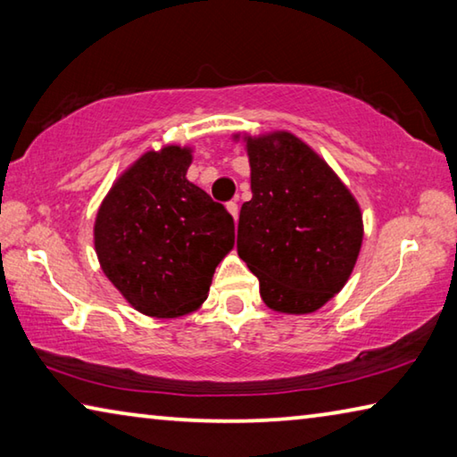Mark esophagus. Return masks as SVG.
Here are the masks:
<instances>
[{
	"mask_svg": "<svg viewBox=\"0 0 457 457\" xmlns=\"http://www.w3.org/2000/svg\"><path fill=\"white\" fill-rule=\"evenodd\" d=\"M228 212H229L231 215H234V220L237 221V218H239V207H237L236 201H229V204H228Z\"/></svg>",
	"mask_w": 457,
	"mask_h": 457,
	"instance_id": "1",
	"label": "esophagus"
}]
</instances>
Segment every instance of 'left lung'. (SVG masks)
Masks as SVG:
<instances>
[{
    "label": "left lung",
    "mask_w": 457,
    "mask_h": 457,
    "mask_svg": "<svg viewBox=\"0 0 457 457\" xmlns=\"http://www.w3.org/2000/svg\"><path fill=\"white\" fill-rule=\"evenodd\" d=\"M252 199L237 253L278 312L319 311L345 282L362 242L359 204L311 146L290 133L247 138Z\"/></svg>",
    "instance_id": "8db88e82"
}]
</instances>
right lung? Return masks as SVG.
Instances as JSON below:
<instances>
[{"mask_svg":"<svg viewBox=\"0 0 457 457\" xmlns=\"http://www.w3.org/2000/svg\"><path fill=\"white\" fill-rule=\"evenodd\" d=\"M191 151L145 153L100 205L95 247L138 312L175 319L204 303L215 266L234 247V218L187 181Z\"/></svg>","mask_w":457,"mask_h":457,"instance_id":"obj_1","label":"right lung"}]
</instances>
